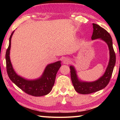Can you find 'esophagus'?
<instances>
[{
	"instance_id": "34e87169",
	"label": "esophagus",
	"mask_w": 120,
	"mask_h": 120,
	"mask_svg": "<svg viewBox=\"0 0 120 120\" xmlns=\"http://www.w3.org/2000/svg\"><path fill=\"white\" fill-rule=\"evenodd\" d=\"M62 62L64 64H68L70 62V59L67 57L64 58L62 60Z\"/></svg>"
}]
</instances>
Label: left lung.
Here are the masks:
<instances>
[{
  "instance_id": "1",
  "label": "left lung",
  "mask_w": 120,
  "mask_h": 120,
  "mask_svg": "<svg viewBox=\"0 0 120 120\" xmlns=\"http://www.w3.org/2000/svg\"><path fill=\"white\" fill-rule=\"evenodd\" d=\"M93 33L92 40L100 38L105 41L109 46V60L104 74L98 79L92 82H82L79 79L76 70L74 66H70V75L75 90L81 94H89L104 88L109 83L116 62V56L113 47L112 38L108 32L96 24H93Z\"/></svg>"
}]
</instances>
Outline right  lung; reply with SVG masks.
I'll return each instance as SVG.
<instances>
[{"label": "right lung", "instance_id": "obj_1", "mask_svg": "<svg viewBox=\"0 0 120 120\" xmlns=\"http://www.w3.org/2000/svg\"><path fill=\"white\" fill-rule=\"evenodd\" d=\"M14 32V31L9 38V46L6 53V69L10 79L24 92L32 96H42L48 94L54 85L56 73L61 66V61H58L49 64L41 77L36 79H26L18 75L14 70L9 56L11 38Z\"/></svg>", "mask_w": 120, "mask_h": 120}]
</instances>
